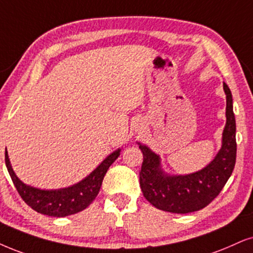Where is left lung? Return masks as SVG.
I'll return each mask as SVG.
<instances>
[{
	"label": "left lung",
	"mask_w": 253,
	"mask_h": 253,
	"mask_svg": "<svg viewBox=\"0 0 253 253\" xmlns=\"http://www.w3.org/2000/svg\"><path fill=\"white\" fill-rule=\"evenodd\" d=\"M223 88L226 94V124L222 148L202 170L190 175L169 176L161 170L159 155L139 143L143 154L140 185L146 200L158 209L172 213H189L203 209L218 196L231 176L237 153L236 120L231 91L225 83Z\"/></svg>",
	"instance_id": "1"
}]
</instances>
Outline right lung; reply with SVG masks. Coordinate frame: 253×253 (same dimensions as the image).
<instances>
[{
    "label": "right lung",
    "instance_id": "add662e5",
    "mask_svg": "<svg viewBox=\"0 0 253 253\" xmlns=\"http://www.w3.org/2000/svg\"><path fill=\"white\" fill-rule=\"evenodd\" d=\"M119 155L120 149H118L108 155L101 162V165L94 171H92L85 180L72 187L58 190H41L24 184L21 180H18L10 166L7 149H5V166L22 200L31 209L43 215L65 217L82 211L93 202L100 190L107 169Z\"/></svg>",
    "mask_w": 253,
    "mask_h": 253
}]
</instances>
